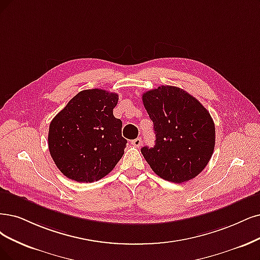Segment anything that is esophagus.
I'll list each match as a JSON object with an SVG mask.
<instances>
[{"mask_svg": "<svg viewBox=\"0 0 260 260\" xmlns=\"http://www.w3.org/2000/svg\"><path fill=\"white\" fill-rule=\"evenodd\" d=\"M141 139L140 138H136V139H134V140H132V145L133 146H135V147H137V148H139L140 147V145H141Z\"/></svg>", "mask_w": 260, "mask_h": 260, "instance_id": "esophagus-1", "label": "esophagus"}]
</instances>
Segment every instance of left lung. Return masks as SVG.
I'll return each instance as SVG.
<instances>
[{"label": "left lung", "mask_w": 260, "mask_h": 260, "mask_svg": "<svg viewBox=\"0 0 260 260\" xmlns=\"http://www.w3.org/2000/svg\"><path fill=\"white\" fill-rule=\"evenodd\" d=\"M154 125L155 145L141 153L161 179L182 183L205 169L215 146V125L194 96L177 86L160 85L142 95Z\"/></svg>", "instance_id": "obj_1"}]
</instances>
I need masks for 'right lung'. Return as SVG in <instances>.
<instances>
[{
  "label": "right lung",
  "mask_w": 260,
  "mask_h": 260,
  "mask_svg": "<svg viewBox=\"0 0 260 260\" xmlns=\"http://www.w3.org/2000/svg\"><path fill=\"white\" fill-rule=\"evenodd\" d=\"M118 100L117 93L83 90L53 118L48 147L65 177L94 182L118 164L127 143L122 137V121L113 115Z\"/></svg>",
  "instance_id": "right-lung-1"
}]
</instances>
